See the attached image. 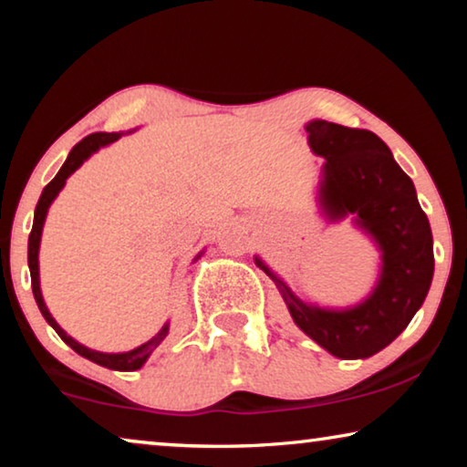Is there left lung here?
Returning <instances> with one entry per match:
<instances>
[{
  "instance_id": "left-lung-1",
  "label": "left lung",
  "mask_w": 467,
  "mask_h": 467,
  "mask_svg": "<svg viewBox=\"0 0 467 467\" xmlns=\"http://www.w3.org/2000/svg\"><path fill=\"white\" fill-rule=\"evenodd\" d=\"M308 146L323 157L317 187L327 223H350L380 253L372 291L353 306L334 308L302 299L259 254L254 264L274 280L293 323L337 359H368L389 347L423 306L433 278V238L410 176L389 146L368 130L312 119Z\"/></svg>"
}]
</instances>
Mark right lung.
<instances>
[{"label": "right lung", "mask_w": 467, "mask_h": 467, "mask_svg": "<svg viewBox=\"0 0 467 467\" xmlns=\"http://www.w3.org/2000/svg\"><path fill=\"white\" fill-rule=\"evenodd\" d=\"M127 133H131V131H127ZM120 136H123V131H119V133H101V131L91 133V136H87L85 140H82V142H78L72 150H69L66 163L61 165V170L57 171V176L53 178V181H50L47 187H44L42 195H40V202H37V206H36L34 227H31L29 244H27V264H29V274H31V289H34V297H36L37 308H40L42 317L47 318V323L50 325V327H53L57 334H59L61 340L66 342L67 347H72L80 357H85V359L98 363V366H101V368L117 369V372H136V369H140L146 361H149L152 350H155L159 344L165 340V336L170 334V321H165L163 327L159 329L149 342L140 344V347L131 348V350H125V353H101V350L88 348V347H85V344H80L78 340H74L72 336H67L66 329H61V325L57 323L53 315L48 312V306H47V302H44L42 289H40V261H37V254H40L42 229H44V221H47L50 203L57 200L59 191L66 187L67 178L72 176L74 171L78 170L88 157L95 155V152H98L99 149H104V146L117 142ZM203 251H206V248H203ZM203 251L197 253V257L193 261L200 259Z\"/></svg>", "instance_id": "1"}]
</instances>
